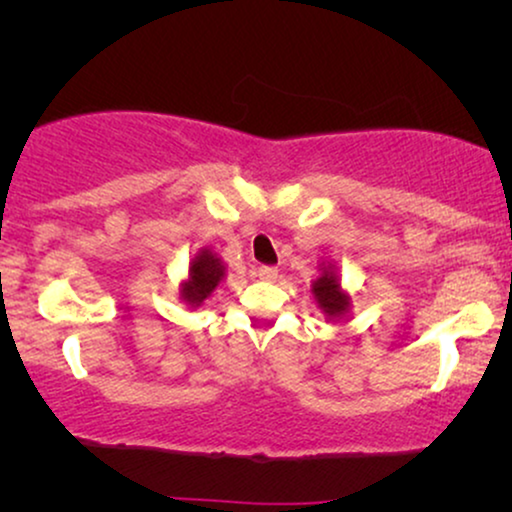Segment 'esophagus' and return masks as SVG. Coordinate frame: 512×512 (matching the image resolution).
<instances>
[{
    "instance_id": "34e87169",
    "label": "esophagus",
    "mask_w": 512,
    "mask_h": 512,
    "mask_svg": "<svg viewBox=\"0 0 512 512\" xmlns=\"http://www.w3.org/2000/svg\"><path fill=\"white\" fill-rule=\"evenodd\" d=\"M256 275L263 279V282H275L277 279V268H272V265H261V268L256 270Z\"/></svg>"
}]
</instances>
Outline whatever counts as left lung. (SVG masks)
Here are the masks:
<instances>
[{"instance_id": "obj_1", "label": "left lung", "mask_w": 512, "mask_h": 512, "mask_svg": "<svg viewBox=\"0 0 512 512\" xmlns=\"http://www.w3.org/2000/svg\"><path fill=\"white\" fill-rule=\"evenodd\" d=\"M310 293L321 314H324L328 321H340L349 317V310H352V293L342 286L338 265L333 261L319 263V277L310 284Z\"/></svg>"}]
</instances>
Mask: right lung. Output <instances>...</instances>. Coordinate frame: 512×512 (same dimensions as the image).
Returning a JSON list of instances; mask_svg holds the SVG:
<instances>
[{"label":"right lung","mask_w":512,"mask_h":512,"mask_svg":"<svg viewBox=\"0 0 512 512\" xmlns=\"http://www.w3.org/2000/svg\"><path fill=\"white\" fill-rule=\"evenodd\" d=\"M226 263L212 249H200L188 263L184 282L179 284V298L188 307H200L226 277Z\"/></svg>","instance_id":"add662e5"}]
</instances>
